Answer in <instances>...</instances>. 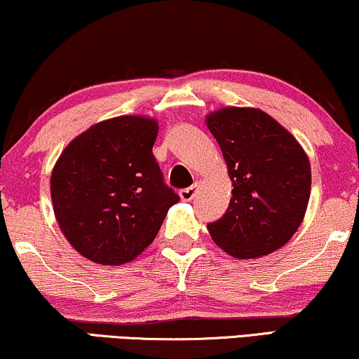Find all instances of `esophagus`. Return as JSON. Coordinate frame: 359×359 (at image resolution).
I'll list each match as a JSON object with an SVG mask.
<instances>
[{
	"mask_svg": "<svg viewBox=\"0 0 359 359\" xmlns=\"http://www.w3.org/2000/svg\"><path fill=\"white\" fill-rule=\"evenodd\" d=\"M196 191H197V184H192V186H189V188L181 189L180 191L181 201H192V199H194V196H196Z\"/></svg>",
	"mask_w": 359,
	"mask_h": 359,
	"instance_id": "34e87169",
	"label": "esophagus"
}]
</instances>
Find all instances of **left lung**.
<instances>
[{"label":"left lung","instance_id":"1","mask_svg":"<svg viewBox=\"0 0 359 359\" xmlns=\"http://www.w3.org/2000/svg\"><path fill=\"white\" fill-rule=\"evenodd\" d=\"M231 178L223 217L207 225L223 251L238 259L282 248L303 222L311 165L298 141L267 113L223 108L207 116Z\"/></svg>","mask_w":359,"mask_h":359}]
</instances>
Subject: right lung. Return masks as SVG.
I'll return each mask as SVG.
<instances>
[{
    "label": "right lung",
    "instance_id": "1",
    "mask_svg": "<svg viewBox=\"0 0 359 359\" xmlns=\"http://www.w3.org/2000/svg\"><path fill=\"white\" fill-rule=\"evenodd\" d=\"M157 134L154 119L118 116L87 129L61 154L51 201L61 231L84 257L103 266L133 261L180 201L152 154Z\"/></svg>",
    "mask_w": 359,
    "mask_h": 359
}]
</instances>
